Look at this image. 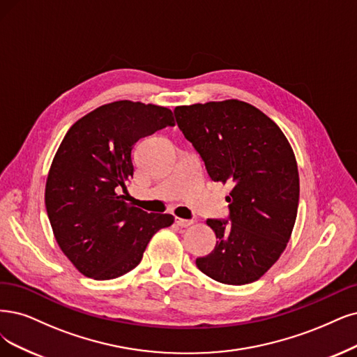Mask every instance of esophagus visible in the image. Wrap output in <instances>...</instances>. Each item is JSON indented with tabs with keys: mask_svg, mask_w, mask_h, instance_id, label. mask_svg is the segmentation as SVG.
Returning a JSON list of instances; mask_svg holds the SVG:
<instances>
[{
	"mask_svg": "<svg viewBox=\"0 0 357 357\" xmlns=\"http://www.w3.org/2000/svg\"><path fill=\"white\" fill-rule=\"evenodd\" d=\"M194 223V220H187V219H181V218H176V225L181 227V228H188L191 227Z\"/></svg>",
	"mask_w": 357,
	"mask_h": 357,
	"instance_id": "1",
	"label": "esophagus"
}]
</instances>
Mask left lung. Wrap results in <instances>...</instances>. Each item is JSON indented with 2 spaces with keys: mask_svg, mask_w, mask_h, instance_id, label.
Wrapping results in <instances>:
<instances>
[{
  "mask_svg": "<svg viewBox=\"0 0 357 357\" xmlns=\"http://www.w3.org/2000/svg\"><path fill=\"white\" fill-rule=\"evenodd\" d=\"M174 113L208 176L232 187L231 222H206L216 248L195 265L222 284L255 282L281 257L296 223L300 182L291 145L272 119L240 100L178 105Z\"/></svg>",
  "mask_w": 357,
  "mask_h": 357,
  "instance_id": "1",
  "label": "left lung"
}]
</instances>
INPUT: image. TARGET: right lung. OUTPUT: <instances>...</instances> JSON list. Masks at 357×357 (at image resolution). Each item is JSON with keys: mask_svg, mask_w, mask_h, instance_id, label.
Listing matches in <instances>:
<instances>
[{"mask_svg": "<svg viewBox=\"0 0 357 357\" xmlns=\"http://www.w3.org/2000/svg\"><path fill=\"white\" fill-rule=\"evenodd\" d=\"M175 125L172 110L121 100L72 125L52 158L45 207L52 234L72 265L92 280H113L135 269L151 236L174 223L128 203L134 176L132 149L145 135ZM122 186L125 196L116 191Z\"/></svg>", "mask_w": 357, "mask_h": 357, "instance_id": "add662e5", "label": "right lung"}]
</instances>
